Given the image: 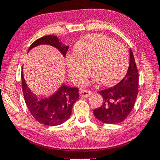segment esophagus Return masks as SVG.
Returning <instances> with one entry per match:
<instances>
[{
	"mask_svg": "<svg viewBox=\"0 0 160 160\" xmlns=\"http://www.w3.org/2000/svg\"><path fill=\"white\" fill-rule=\"evenodd\" d=\"M92 94V92L88 90H81L80 92V96L82 97V98H88V97L90 96Z\"/></svg>",
	"mask_w": 160,
	"mask_h": 160,
	"instance_id": "1",
	"label": "esophagus"
}]
</instances>
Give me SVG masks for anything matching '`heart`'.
<instances>
[{
    "mask_svg": "<svg viewBox=\"0 0 160 160\" xmlns=\"http://www.w3.org/2000/svg\"><path fill=\"white\" fill-rule=\"evenodd\" d=\"M66 66L69 76L76 84L84 82L90 66L93 80L112 85L126 73L128 56L122 43L103 34H90L76 43L74 54L68 56Z\"/></svg>",
    "mask_w": 160,
    "mask_h": 160,
    "instance_id": "b5f03b06",
    "label": "heart"
}]
</instances>
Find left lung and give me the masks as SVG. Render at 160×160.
Instances as JSON below:
<instances>
[{
    "instance_id": "left-lung-1",
    "label": "left lung",
    "mask_w": 160,
    "mask_h": 160,
    "mask_svg": "<svg viewBox=\"0 0 160 160\" xmlns=\"http://www.w3.org/2000/svg\"><path fill=\"white\" fill-rule=\"evenodd\" d=\"M129 66L124 78L112 88L98 92L103 99V104L93 110L95 117L105 123L123 121L133 109L138 94V70L132 50Z\"/></svg>"
}]
</instances>
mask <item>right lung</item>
<instances>
[{"instance_id": "1", "label": "right lung", "mask_w": 160, "mask_h": 160, "mask_svg": "<svg viewBox=\"0 0 160 160\" xmlns=\"http://www.w3.org/2000/svg\"><path fill=\"white\" fill-rule=\"evenodd\" d=\"M39 45H49L56 48L65 57L69 46L62 45L54 35H48L37 39L31 45L28 52ZM22 88L28 110L39 123L46 126H58L65 123L71 115L72 107L79 98L78 89L62 84L57 92L46 98L38 97L27 86L23 73H21Z\"/></svg>"}]
</instances>
